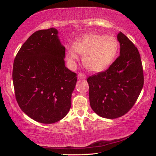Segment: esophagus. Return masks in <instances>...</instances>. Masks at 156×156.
Returning a JSON list of instances; mask_svg holds the SVG:
<instances>
[{
  "mask_svg": "<svg viewBox=\"0 0 156 156\" xmlns=\"http://www.w3.org/2000/svg\"><path fill=\"white\" fill-rule=\"evenodd\" d=\"M78 79H82V80H84V79L86 78V75L83 73H79L78 74Z\"/></svg>",
  "mask_w": 156,
  "mask_h": 156,
  "instance_id": "esophagus-1",
  "label": "esophagus"
}]
</instances>
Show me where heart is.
Returning a JSON list of instances; mask_svg holds the SVG:
<instances>
[{"instance_id": "b5f03b06", "label": "heart", "mask_w": 156, "mask_h": 156, "mask_svg": "<svg viewBox=\"0 0 156 156\" xmlns=\"http://www.w3.org/2000/svg\"><path fill=\"white\" fill-rule=\"evenodd\" d=\"M119 48V44L114 36L89 33L74 42L73 48L67 49L66 58L70 66H73L78 58V54L83 56V64L88 69L100 72L112 63Z\"/></svg>"}]
</instances>
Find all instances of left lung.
<instances>
[{"instance_id":"8db88e82","label":"left lung","mask_w":156,"mask_h":156,"mask_svg":"<svg viewBox=\"0 0 156 156\" xmlns=\"http://www.w3.org/2000/svg\"><path fill=\"white\" fill-rule=\"evenodd\" d=\"M120 55L105 72L87 78L90 105L96 114L106 119L124 115L136 101L144 84L143 65L134 44L119 32Z\"/></svg>"}]
</instances>
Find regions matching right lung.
I'll use <instances>...</instances> for the list:
<instances>
[{
  "label": "right lung",
  "instance_id": "add662e5",
  "mask_svg": "<svg viewBox=\"0 0 156 156\" xmlns=\"http://www.w3.org/2000/svg\"><path fill=\"white\" fill-rule=\"evenodd\" d=\"M55 28L32 34L14 59L13 83L17 102L37 122L54 123L72 105L77 77L65 66L66 48Z\"/></svg>",
  "mask_w": 156,
  "mask_h": 156
}]
</instances>
